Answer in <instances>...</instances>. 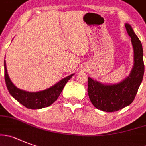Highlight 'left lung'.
I'll return each mask as SVG.
<instances>
[{"label":"left lung","instance_id":"obj_1","mask_svg":"<svg viewBox=\"0 0 146 146\" xmlns=\"http://www.w3.org/2000/svg\"><path fill=\"white\" fill-rule=\"evenodd\" d=\"M134 50V64L129 76L119 83L103 84L88 77L89 98L96 109L113 112L129 106L134 101L144 74L142 43L129 24H125Z\"/></svg>","mask_w":146,"mask_h":146}]
</instances>
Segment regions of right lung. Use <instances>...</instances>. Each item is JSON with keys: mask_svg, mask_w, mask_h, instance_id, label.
Wrapping results in <instances>:
<instances>
[{"mask_svg": "<svg viewBox=\"0 0 146 146\" xmlns=\"http://www.w3.org/2000/svg\"><path fill=\"white\" fill-rule=\"evenodd\" d=\"M74 74L64 77L56 84L44 90L38 92L25 91L19 89L11 82L8 74L6 61H4V77L9 93L19 103L29 109H40L51 105L56 101L66 82Z\"/></svg>", "mask_w": 146, "mask_h": 146, "instance_id": "right-lung-1", "label": "right lung"}]
</instances>
